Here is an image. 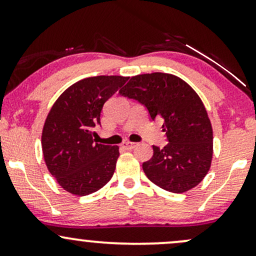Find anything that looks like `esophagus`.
Wrapping results in <instances>:
<instances>
[{
  "mask_svg": "<svg viewBox=\"0 0 256 256\" xmlns=\"http://www.w3.org/2000/svg\"><path fill=\"white\" fill-rule=\"evenodd\" d=\"M122 146H124L125 149H128V150H131V149L136 148L137 143H134V142H124V143H122Z\"/></svg>",
  "mask_w": 256,
  "mask_h": 256,
  "instance_id": "1",
  "label": "esophagus"
}]
</instances>
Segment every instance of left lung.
<instances>
[{"label":"left lung","instance_id":"8db88e82","mask_svg":"<svg viewBox=\"0 0 256 256\" xmlns=\"http://www.w3.org/2000/svg\"><path fill=\"white\" fill-rule=\"evenodd\" d=\"M119 94L144 106L152 120H164L168 143L152 146V158L142 165L149 180L176 194L202 182L212 162L213 130L195 90L177 76L155 72L134 76Z\"/></svg>","mask_w":256,"mask_h":256}]
</instances>
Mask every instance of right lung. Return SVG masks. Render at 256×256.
<instances>
[{
	"label": "right lung",
	"mask_w": 256,
	"mask_h": 256,
	"mask_svg": "<svg viewBox=\"0 0 256 256\" xmlns=\"http://www.w3.org/2000/svg\"><path fill=\"white\" fill-rule=\"evenodd\" d=\"M128 77L98 76L77 82L52 104L42 132V150L49 172L61 188L77 196L92 194L110 180L118 146L94 140L104 102Z\"/></svg>",
	"instance_id": "add662e5"
}]
</instances>
